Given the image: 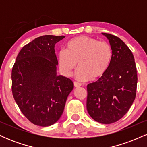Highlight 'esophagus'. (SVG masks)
<instances>
[{
    "label": "esophagus",
    "instance_id": "obj_1",
    "mask_svg": "<svg viewBox=\"0 0 147 147\" xmlns=\"http://www.w3.org/2000/svg\"><path fill=\"white\" fill-rule=\"evenodd\" d=\"M74 86H75V87L76 88H78V87H80L81 86H82V84L80 83H78V82H74Z\"/></svg>",
    "mask_w": 147,
    "mask_h": 147
}]
</instances>
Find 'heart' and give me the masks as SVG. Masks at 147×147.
Instances as JSON below:
<instances>
[{
	"instance_id": "heart-1",
	"label": "heart",
	"mask_w": 147,
	"mask_h": 147,
	"mask_svg": "<svg viewBox=\"0 0 147 147\" xmlns=\"http://www.w3.org/2000/svg\"><path fill=\"white\" fill-rule=\"evenodd\" d=\"M113 59V50L106 41L95 38L80 36L67 43L66 50L59 52L58 60L61 71L70 77L76 66V79L79 81L100 78L105 74Z\"/></svg>"
}]
</instances>
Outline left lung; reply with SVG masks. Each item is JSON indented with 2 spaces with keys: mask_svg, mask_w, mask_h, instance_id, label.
Returning a JSON list of instances; mask_svg holds the SVG:
<instances>
[{
  "mask_svg": "<svg viewBox=\"0 0 147 147\" xmlns=\"http://www.w3.org/2000/svg\"><path fill=\"white\" fill-rule=\"evenodd\" d=\"M109 39L113 59L102 77L87 86L86 108L96 122L109 124L125 115L136 96L138 76L134 57L117 36L102 33Z\"/></svg>",
  "mask_w": 147,
  "mask_h": 147,
  "instance_id": "left-lung-1",
  "label": "left lung"
}]
</instances>
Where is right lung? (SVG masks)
I'll list each match as a JSON object with an SVG mask.
<instances>
[{"label":"right lung","instance_id":"1","mask_svg":"<svg viewBox=\"0 0 147 147\" xmlns=\"http://www.w3.org/2000/svg\"><path fill=\"white\" fill-rule=\"evenodd\" d=\"M64 36L45 35L23 47L11 70V91L25 117L48 126L59 120L74 88L71 79L57 75L55 45Z\"/></svg>","mask_w":147,"mask_h":147}]
</instances>
